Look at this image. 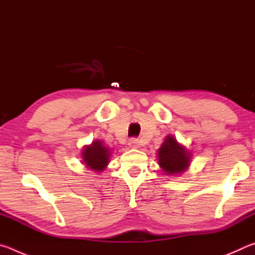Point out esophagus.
<instances>
[{
  "mask_svg": "<svg viewBox=\"0 0 255 255\" xmlns=\"http://www.w3.org/2000/svg\"><path fill=\"white\" fill-rule=\"evenodd\" d=\"M128 146L130 148H138L140 146V144H139V141L135 139V138H131V139H129V141H128Z\"/></svg>",
  "mask_w": 255,
  "mask_h": 255,
  "instance_id": "1",
  "label": "esophagus"
}]
</instances>
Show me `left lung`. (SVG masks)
Here are the masks:
<instances>
[{
	"instance_id": "left-lung-1",
	"label": "left lung",
	"mask_w": 255,
	"mask_h": 255,
	"mask_svg": "<svg viewBox=\"0 0 255 255\" xmlns=\"http://www.w3.org/2000/svg\"><path fill=\"white\" fill-rule=\"evenodd\" d=\"M158 165L164 174H181L188 169L191 159V153L179 144L174 136L167 135L164 143L157 150Z\"/></svg>"
}]
</instances>
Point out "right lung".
Masks as SVG:
<instances>
[{
  "label": "right lung",
  "instance_id": "obj_1",
  "mask_svg": "<svg viewBox=\"0 0 255 255\" xmlns=\"http://www.w3.org/2000/svg\"><path fill=\"white\" fill-rule=\"evenodd\" d=\"M110 154V149L103 146L101 140H94L91 145H86L81 153L85 166L97 172L106 169Z\"/></svg>",
  "mask_w": 255,
  "mask_h": 255
}]
</instances>
